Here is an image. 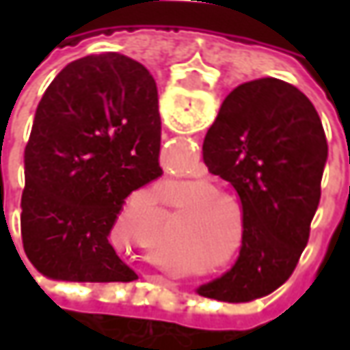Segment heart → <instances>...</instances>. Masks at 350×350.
<instances>
[{
    "mask_svg": "<svg viewBox=\"0 0 350 350\" xmlns=\"http://www.w3.org/2000/svg\"><path fill=\"white\" fill-rule=\"evenodd\" d=\"M187 198L183 234L200 249L202 259L214 261L208 276H222L243 259L249 237V210L241 196L224 191L210 179L177 181ZM236 247L234 248L233 245Z\"/></svg>",
    "mask_w": 350,
    "mask_h": 350,
    "instance_id": "obj_1",
    "label": "heart"
}]
</instances>
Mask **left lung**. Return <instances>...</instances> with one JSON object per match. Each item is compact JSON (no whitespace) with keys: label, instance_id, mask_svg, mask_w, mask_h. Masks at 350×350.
<instances>
[{"label":"left lung","instance_id":"left-lung-1","mask_svg":"<svg viewBox=\"0 0 350 350\" xmlns=\"http://www.w3.org/2000/svg\"><path fill=\"white\" fill-rule=\"evenodd\" d=\"M202 159L245 202L249 237L241 262L198 294L224 302L262 298L288 280L308 245L327 161L319 115L280 79L241 83L206 132Z\"/></svg>","mask_w":350,"mask_h":350}]
</instances>
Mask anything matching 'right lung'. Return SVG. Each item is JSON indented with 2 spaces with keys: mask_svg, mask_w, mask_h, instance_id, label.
Listing matches in <instances>:
<instances>
[{
  "mask_svg": "<svg viewBox=\"0 0 350 350\" xmlns=\"http://www.w3.org/2000/svg\"><path fill=\"white\" fill-rule=\"evenodd\" d=\"M154 77L107 52L68 64L36 107L25 148L23 247L52 280L132 282L111 232L126 196L163 175Z\"/></svg>",
  "mask_w": 350,
  "mask_h": 350,
  "instance_id": "1",
  "label": "right lung"
}]
</instances>
